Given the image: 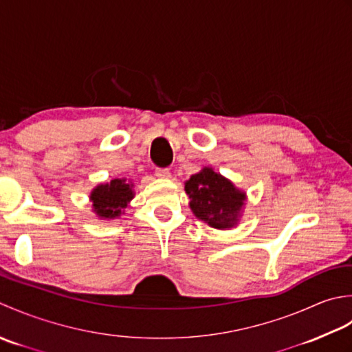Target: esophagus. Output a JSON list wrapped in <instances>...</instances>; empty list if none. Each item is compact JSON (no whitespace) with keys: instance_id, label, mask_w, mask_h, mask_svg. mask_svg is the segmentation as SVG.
I'll return each mask as SVG.
<instances>
[{"instance_id":"esophagus-1","label":"esophagus","mask_w":352,"mask_h":352,"mask_svg":"<svg viewBox=\"0 0 352 352\" xmlns=\"http://www.w3.org/2000/svg\"><path fill=\"white\" fill-rule=\"evenodd\" d=\"M155 175L160 177V179H168L171 176L168 168H156L155 170Z\"/></svg>"}]
</instances>
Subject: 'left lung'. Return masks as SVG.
Instances as JSON below:
<instances>
[{
  "label": "left lung",
  "instance_id": "left-lung-1",
  "mask_svg": "<svg viewBox=\"0 0 352 352\" xmlns=\"http://www.w3.org/2000/svg\"><path fill=\"white\" fill-rule=\"evenodd\" d=\"M190 208L195 216L216 229H229L236 225L246 200V192L205 167L185 182Z\"/></svg>",
  "mask_w": 352,
  "mask_h": 352
}]
</instances>
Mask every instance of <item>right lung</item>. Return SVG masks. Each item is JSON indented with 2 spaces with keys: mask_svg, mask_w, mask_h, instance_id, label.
Segmentation results:
<instances>
[{
  "mask_svg": "<svg viewBox=\"0 0 352 352\" xmlns=\"http://www.w3.org/2000/svg\"><path fill=\"white\" fill-rule=\"evenodd\" d=\"M132 186L126 179H112L109 184L97 185L89 196L94 212L102 219L120 217L135 196Z\"/></svg>",
  "mask_w": 352,
  "mask_h": 352,
  "instance_id": "add662e5",
  "label": "right lung"
}]
</instances>
